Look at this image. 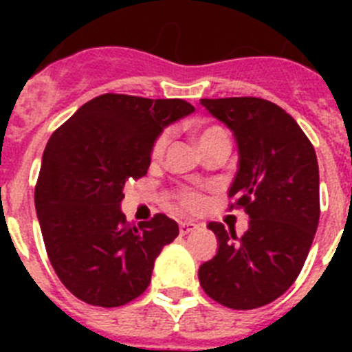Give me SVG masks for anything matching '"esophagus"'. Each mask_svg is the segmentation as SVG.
<instances>
[{
	"mask_svg": "<svg viewBox=\"0 0 352 352\" xmlns=\"http://www.w3.org/2000/svg\"><path fill=\"white\" fill-rule=\"evenodd\" d=\"M195 229H197V223H194V222H182V223H179V234H182V236L188 234V232L195 231Z\"/></svg>",
	"mask_w": 352,
	"mask_h": 352,
	"instance_id": "34e87169",
	"label": "esophagus"
}]
</instances>
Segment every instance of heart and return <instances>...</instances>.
Listing matches in <instances>:
<instances>
[{
	"instance_id": "1",
	"label": "heart",
	"mask_w": 352,
	"mask_h": 352,
	"mask_svg": "<svg viewBox=\"0 0 352 352\" xmlns=\"http://www.w3.org/2000/svg\"><path fill=\"white\" fill-rule=\"evenodd\" d=\"M220 133H226L222 129H220V126H206V129L199 130L197 144L201 146L204 141H208V139L213 138V135H220ZM166 146H167V133H162L153 146V158H160L162 155H164V149H166ZM182 203H183V206L188 208V210H195V208H199V204H201V197H199L197 194L185 192L182 197Z\"/></svg>"
}]
</instances>
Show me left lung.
<instances>
[{"label":"left lung","mask_w":352,"mask_h":352,"mask_svg":"<svg viewBox=\"0 0 352 352\" xmlns=\"http://www.w3.org/2000/svg\"><path fill=\"white\" fill-rule=\"evenodd\" d=\"M234 135L238 170L227 195L247 211L241 238L219 222L213 259L199 282L223 307L250 310L282 296L300 275L319 223V166L314 146L282 107L254 96L201 98Z\"/></svg>","instance_id":"left-lung-1"}]
</instances>
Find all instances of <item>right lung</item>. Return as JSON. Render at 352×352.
Segmentation results:
<instances>
[{
    "instance_id": "1",
    "label": "right lung",
    "mask_w": 352,
    "mask_h": 352,
    "mask_svg": "<svg viewBox=\"0 0 352 352\" xmlns=\"http://www.w3.org/2000/svg\"><path fill=\"white\" fill-rule=\"evenodd\" d=\"M194 111L179 98L107 93L51 135L35 208L49 261L74 296L109 309L146 291L155 259L179 229L162 213L139 227L126 222L123 186L148 173L164 129Z\"/></svg>"
}]
</instances>
